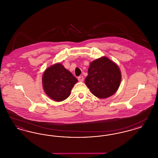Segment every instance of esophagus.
<instances>
[{
	"label": "esophagus",
	"mask_w": 158,
	"mask_h": 158,
	"mask_svg": "<svg viewBox=\"0 0 158 158\" xmlns=\"http://www.w3.org/2000/svg\"><path fill=\"white\" fill-rule=\"evenodd\" d=\"M78 81L79 82H83V77L82 76H80L78 77Z\"/></svg>",
	"instance_id": "1"
}]
</instances>
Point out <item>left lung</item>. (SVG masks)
<instances>
[{
	"label": "left lung",
	"mask_w": 158,
	"mask_h": 158,
	"mask_svg": "<svg viewBox=\"0 0 158 158\" xmlns=\"http://www.w3.org/2000/svg\"><path fill=\"white\" fill-rule=\"evenodd\" d=\"M121 80V73L118 65L104 56L90 63L85 82L93 95L104 99L117 92Z\"/></svg>",
	"instance_id": "obj_1"
}]
</instances>
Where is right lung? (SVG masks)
<instances>
[{"label":"right lung","instance_id":"right-lung-1","mask_svg":"<svg viewBox=\"0 0 158 158\" xmlns=\"http://www.w3.org/2000/svg\"><path fill=\"white\" fill-rule=\"evenodd\" d=\"M45 94L57 102L68 98L77 79L61 63H56L46 69L42 77Z\"/></svg>","mask_w":158,"mask_h":158}]
</instances>
